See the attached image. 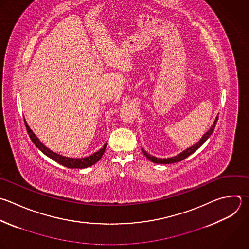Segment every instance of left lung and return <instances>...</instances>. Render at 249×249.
Wrapping results in <instances>:
<instances>
[{
  "mask_svg": "<svg viewBox=\"0 0 249 249\" xmlns=\"http://www.w3.org/2000/svg\"><path fill=\"white\" fill-rule=\"evenodd\" d=\"M217 121H218V115H217V117L215 118V120H214V122H213V124H212V125L210 126V128L201 136V138L199 139V141H197L195 145H193V146H191V147H189V148H187L186 150H184V151H182L181 153H179L178 155H176V156H174V157H171V158H167V159H160V158H157V157H155V156H152V155H150V154H148L143 148H141L142 149V152H143V154L145 155V157L149 160H151L152 162H155V163H161V164H167V163H173V162H178V161H181V160H183L184 159H186L187 157H189L190 155H192L193 153H195L208 138H209V136L212 134V132H213V130H214V128H215V125H216V123H217Z\"/></svg>",
  "mask_w": 249,
  "mask_h": 249,
  "instance_id": "left-lung-1",
  "label": "left lung"
}]
</instances>
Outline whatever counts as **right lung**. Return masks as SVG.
<instances>
[{
	"label": "right lung",
	"mask_w": 249,
	"mask_h": 249,
	"mask_svg": "<svg viewBox=\"0 0 249 249\" xmlns=\"http://www.w3.org/2000/svg\"><path fill=\"white\" fill-rule=\"evenodd\" d=\"M25 122V125L28 131V134L32 140V142L35 144V146L42 152L44 153L47 157H49L50 159L53 160L54 161L58 162L59 164H62L63 166L69 167V168H86L89 166L93 165L94 163H96L103 156L107 143L104 144V146L99 149L97 152L91 154L90 156H88L86 158H69V157H65L62 155H59L53 151H52L51 149H49L48 147H46L41 141L40 139L36 136V134L33 132V130L30 128V126L28 125L26 120H24Z\"/></svg>",
	"instance_id": "obj_1"
}]
</instances>
